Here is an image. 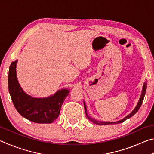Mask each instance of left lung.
Wrapping results in <instances>:
<instances>
[{
  "label": "left lung",
  "instance_id": "1",
  "mask_svg": "<svg viewBox=\"0 0 154 154\" xmlns=\"http://www.w3.org/2000/svg\"><path fill=\"white\" fill-rule=\"evenodd\" d=\"M146 88H147V80H145V81L143 82V88H142V91H141V96H140V98L139 99L138 102H137V104L136 107H134V109L132 111L130 114L126 116L122 119H121L118 121H116V122H105V121H99V120H97L95 119H94V118L90 117L87 114V106H86V104L84 101V107H85V113H86V116H87V117L88 118V119L91 120V122L96 124V125H116V124H120V123H122L123 122H125V120H126L128 118H131L133 116V115H134L137 112V111L139 109L140 107L141 106V104L143 103V99H144V97L145 95V92H146Z\"/></svg>",
  "mask_w": 154,
  "mask_h": 154
}]
</instances>
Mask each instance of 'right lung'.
Here are the masks:
<instances>
[{"instance_id": "add662e5", "label": "right lung", "mask_w": 154, "mask_h": 154, "mask_svg": "<svg viewBox=\"0 0 154 154\" xmlns=\"http://www.w3.org/2000/svg\"><path fill=\"white\" fill-rule=\"evenodd\" d=\"M17 61H13L11 64L8 75V87L15 109L21 116L32 122L52 123L60 114L61 106L69 93V90L60 89L54 95L43 98L33 97L28 95L19 84L16 72Z\"/></svg>"}]
</instances>
